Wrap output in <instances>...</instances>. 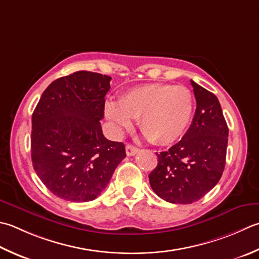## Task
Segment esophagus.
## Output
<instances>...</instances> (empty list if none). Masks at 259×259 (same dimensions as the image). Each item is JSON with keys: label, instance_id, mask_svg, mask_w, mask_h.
Wrapping results in <instances>:
<instances>
[{"label": "esophagus", "instance_id": "34e87169", "mask_svg": "<svg viewBox=\"0 0 259 259\" xmlns=\"http://www.w3.org/2000/svg\"><path fill=\"white\" fill-rule=\"evenodd\" d=\"M125 153L128 156H135L137 153H138V148L131 146V145H126L125 146Z\"/></svg>", "mask_w": 259, "mask_h": 259}]
</instances>
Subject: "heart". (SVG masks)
Here are the masks:
<instances>
[{
	"mask_svg": "<svg viewBox=\"0 0 259 259\" xmlns=\"http://www.w3.org/2000/svg\"><path fill=\"white\" fill-rule=\"evenodd\" d=\"M193 113V95L184 86L151 83L138 86L106 102L105 115L115 134L121 135L138 119L141 131L157 145H169L181 138Z\"/></svg>",
	"mask_w": 259,
	"mask_h": 259,
	"instance_id": "b5f03b06",
	"label": "heart"
}]
</instances>
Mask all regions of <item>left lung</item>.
I'll use <instances>...</instances> for the list:
<instances>
[{"instance_id":"1","label":"left lung","mask_w":259,"mask_h":259,"mask_svg":"<svg viewBox=\"0 0 259 259\" xmlns=\"http://www.w3.org/2000/svg\"><path fill=\"white\" fill-rule=\"evenodd\" d=\"M196 99L192 124L183 138L167 151L149 174L151 189L177 204L199 201L221 179L226 165L228 125L217 96L191 80Z\"/></svg>"}]
</instances>
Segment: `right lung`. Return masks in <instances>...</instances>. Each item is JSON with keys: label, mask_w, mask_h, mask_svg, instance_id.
<instances>
[{"label": "right lung", "mask_w": 259, "mask_h": 259, "mask_svg": "<svg viewBox=\"0 0 259 259\" xmlns=\"http://www.w3.org/2000/svg\"><path fill=\"white\" fill-rule=\"evenodd\" d=\"M110 80L86 70L60 77L45 90L33 111V168L60 199H96L125 157L124 145L106 139L100 123Z\"/></svg>", "instance_id": "obj_1"}]
</instances>
